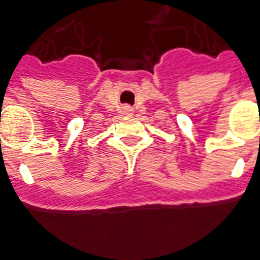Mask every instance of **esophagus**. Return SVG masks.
Returning a JSON list of instances; mask_svg holds the SVG:
<instances>
[{
    "label": "esophagus",
    "instance_id": "esophagus-1",
    "mask_svg": "<svg viewBox=\"0 0 260 260\" xmlns=\"http://www.w3.org/2000/svg\"><path fill=\"white\" fill-rule=\"evenodd\" d=\"M125 111H126V112H128V114H129V112L132 111V110H131L129 107H125Z\"/></svg>",
    "mask_w": 260,
    "mask_h": 260
}]
</instances>
